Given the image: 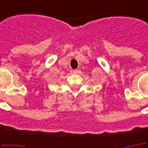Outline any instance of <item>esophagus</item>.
Masks as SVG:
<instances>
[{
    "label": "esophagus",
    "mask_w": 148,
    "mask_h": 148,
    "mask_svg": "<svg viewBox=\"0 0 148 148\" xmlns=\"http://www.w3.org/2000/svg\"><path fill=\"white\" fill-rule=\"evenodd\" d=\"M72 72H73V73H77V72H78V70H77V69H74V70H72Z\"/></svg>",
    "instance_id": "esophagus-1"
}]
</instances>
